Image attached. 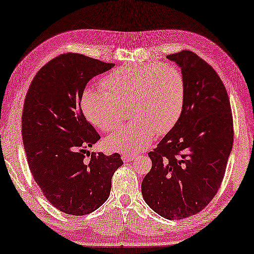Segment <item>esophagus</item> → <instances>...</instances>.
I'll use <instances>...</instances> for the list:
<instances>
[{"mask_svg":"<svg viewBox=\"0 0 254 254\" xmlns=\"http://www.w3.org/2000/svg\"><path fill=\"white\" fill-rule=\"evenodd\" d=\"M134 157L135 155H133V154H124V155H122V159L124 162H131Z\"/></svg>","mask_w":254,"mask_h":254,"instance_id":"34e87169","label":"esophagus"}]
</instances>
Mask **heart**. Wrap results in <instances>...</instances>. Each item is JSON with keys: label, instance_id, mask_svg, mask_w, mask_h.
I'll return each mask as SVG.
<instances>
[{"label": "heart", "instance_id": "1", "mask_svg": "<svg viewBox=\"0 0 254 254\" xmlns=\"http://www.w3.org/2000/svg\"><path fill=\"white\" fill-rule=\"evenodd\" d=\"M103 88H86L82 109L101 131L110 132L128 113L132 119L106 139L111 151L140 152L154 135L171 130L180 120L187 96L181 70L166 63L123 65L102 79Z\"/></svg>", "mask_w": 254, "mask_h": 254}]
</instances>
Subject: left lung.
Returning <instances> with one entry per match:
<instances>
[{
  "label": "left lung",
  "mask_w": 254,
  "mask_h": 254,
  "mask_svg": "<svg viewBox=\"0 0 254 254\" xmlns=\"http://www.w3.org/2000/svg\"><path fill=\"white\" fill-rule=\"evenodd\" d=\"M181 67L187 96L180 120L153 152L142 196L168 220L200 212L223 181L233 141V115L224 84L213 67L190 51L168 55Z\"/></svg>",
  "instance_id": "obj_1"
}]
</instances>
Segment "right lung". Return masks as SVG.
Listing matches in <instances>:
<instances>
[{"label": "right lung", "mask_w": 254, "mask_h": 254, "mask_svg": "<svg viewBox=\"0 0 254 254\" xmlns=\"http://www.w3.org/2000/svg\"><path fill=\"white\" fill-rule=\"evenodd\" d=\"M113 66L63 54L41 67L24 99L21 132L30 171L47 200L66 214H88L103 205L124 164L119 153L85 154L100 135L85 119L82 95L92 77Z\"/></svg>", "instance_id": "obj_1"}]
</instances>
